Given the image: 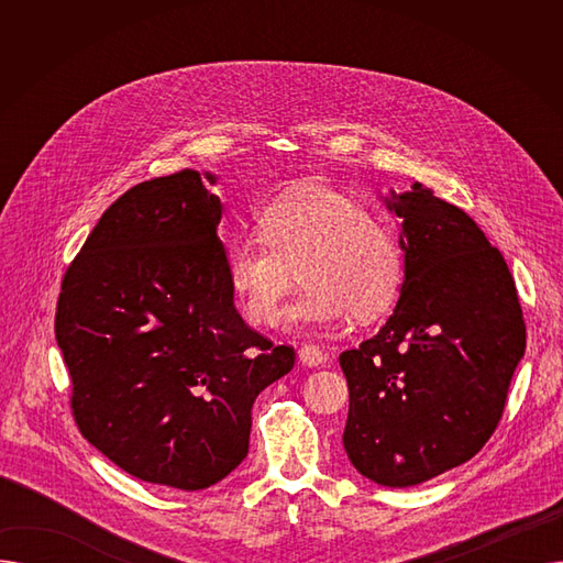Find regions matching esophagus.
<instances>
[{
	"label": "esophagus",
	"instance_id": "obj_1",
	"mask_svg": "<svg viewBox=\"0 0 563 563\" xmlns=\"http://www.w3.org/2000/svg\"><path fill=\"white\" fill-rule=\"evenodd\" d=\"M299 361L306 367H319L323 365V361H327V353H323V349H319L317 344H303L299 349Z\"/></svg>",
	"mask_w": 563,
	"mask_h": 563
}]
</instances>
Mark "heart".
<instances>
[{
	"label": "heart",
	"mask_w": 563,
	"mask_h": 563,
	"mask_svg": "<svg viewBox=\"0 0 563 563\" xmlns=\"http://www.w3.org/2000/svg\"><path fill=\"white\" fill-rule=\"evenodd\" d=\"M260 236L228 249V278L255 327H272L299 269L306 289L287 310L289 323L335 327L351 312L374 319L397 299L404 260L395 234L372 221L351 196L301 183L276 196L257 219Z\"/></svg>",
	"instance_id": "b5f03b06"
}]
</instances>
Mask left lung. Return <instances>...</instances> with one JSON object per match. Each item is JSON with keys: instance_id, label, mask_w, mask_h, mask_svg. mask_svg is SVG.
Segmentation results:
<instances>
[{"instance_id": "8db88e82", "label": "left lung", "mask_w": 563, "mask_h": 563, "mask_svg": "<svg viewBox=\"0 0 563 563\" xmlns=\"http://www.w3.org/2000/svg\"><path fill=\"white\" fill-rule=\"evenodd\" d=\"M386 202L401 219L406 278L386 327L340 353L342 442L363 477L406 488L486 445L527 329L505 257L463 210L420 183Z\"/></svg>"}]
</instances>
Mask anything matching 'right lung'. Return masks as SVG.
Wrapping results in <instances>:
<instances>
[{
  "instance_id": "obj_1",
  "label": "right lung",
  "mask_w": 563,
  "mask_h": 563,
  "mask_svg": "<svg viewBox=\"0 0 563 563\" xmlns=\"http://www.w3.org/2000/svg\"><path fill=\"white\" fill-rule=\"evenodd\" d=\"M221 210L191 168L132 187L56 301L81 435L128 475L177 490L210 488L246 459L255 397L297 358L236 312Z\"/></svg>"
}]
</instances>
